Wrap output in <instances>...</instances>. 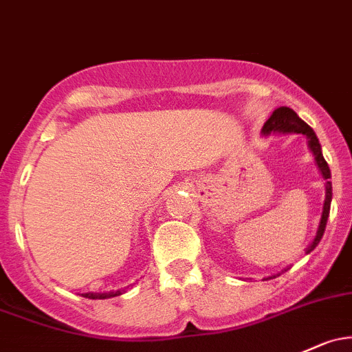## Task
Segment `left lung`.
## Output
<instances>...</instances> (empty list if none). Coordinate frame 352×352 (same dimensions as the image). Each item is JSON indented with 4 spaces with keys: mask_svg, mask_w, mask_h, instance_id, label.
Masks as SVG:
<instances>
[{
    "mask_svg": "<svg viewBox=\"0 0 352 352\" xmlns=\"http://www.w3.org/2000/svg\"><path fill=\"white\" fill-rule=\"evenodd\" d=\"M272 131L302 133V135H305L307 138H309V146H310V150H312L314 157H316V162H317V165H319L320 172H322L324 179L325 180L331 179V170H329L327 162L324 160L322 150H320V143H319V140H317L316 133H314V129L310 128L305 121H302L300 118L297 116V113H295L294 109L285 108L283 106V108H278V109L273 111V114L268 118V121H266L265 126H263L265 135H270ZM331 201H332V184L327 180V184H325V201H324L322 217H320V224H319V229H317L316 238H314L312 244H310V246L305 250L307 254H309L310 251L316 250V246L320 243V239H322L324 231H325V224H327L329 210H331ZM270 278H272V276H270Z\"/></svg>",
    "mask_w": 352,
    "mask_h": 352,
    "instance_id": "obj_1",
    "label": "left lung"
}]
</instances>
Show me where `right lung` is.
I'll return each instance as SVG.
<instances>
[{
	"mask_svg": "<svg viewBox=\"0 0 352 352\" xmlns=\"http://www.w3.org/2000/svg\"><path fill=\"white\" fill-rule=\"evenodd\" d=\"M121 292H124V290L108 292V294H84V297L92 298V300H104V298H111V297H116V295H121Z\"/></svg>",
	"mask_w": 352,
	"mask_h": 352,
	"instance_id": "right-lung-1",
	"label": "right lung"
}]
</instances>
